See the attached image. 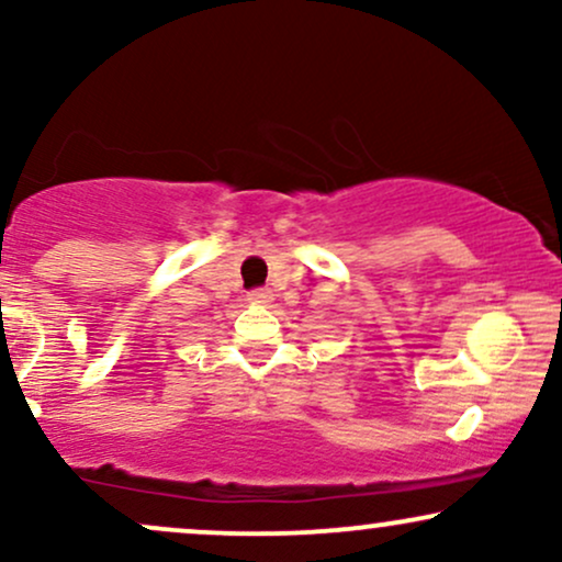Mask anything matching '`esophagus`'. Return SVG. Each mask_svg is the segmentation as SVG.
Wrapping results in <instances>:
<instances>
[{"instance_id": "34e87169", "label": "esophagus", "mask_w": 562, "mask_h": 562, "mask_svg": "<svg viewBox=\"0 0 562 562\" xmlns=\"http://www.w3.org/2000/svg\"><path fill=\"white\" fill-rule=\"evenodd\" d=\"M274 295L269 288H259V290H250L248 293V303H256V306H267V303H272Z\"/></svg>"}]
</instances>
